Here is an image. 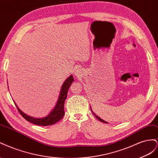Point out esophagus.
Listing matches in <instances>:
<instances>
[{
    "mask_svg": "<svg viewBox=\"0 0 158 158\" xmlns=\"http://www.w3.org/2000/svg\"><path fill=\"white\" fill-rule=\"evenodd\" d=\"M76 74H77V73H76Z\"/></svg>",
    "mask_w": 158,
    "mask_h": 158,
    "instance_id": "esophagus-1",
    "label": "esophagus"
}]
</instances>
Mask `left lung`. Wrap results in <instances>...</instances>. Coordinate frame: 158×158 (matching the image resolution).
<instances>
[{"label": "left lung", "instance_id": "left-lung-1", "mask_svg": "<svg viewBox=\"0 0 158 158\" xmlns=\"http://www.w3.org/2000/svg\"><path fill=\"white\" fill-rule=\"evenodd\" d=\"M91 112H92V113L93 114V115H94V116H95V117H96V118H97V119H98V120H100L101 122H102V123H107V122H106V121H105V120H102V119H101V118H100V117H98V116H97V114H96L95 113H94V112H93V111L92 110V109H91Z\"/></svg>", "mask_w": 158, "mask_h": 158}]
</instances>
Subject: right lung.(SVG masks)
<instances>
[{"instance_id": "add662e5", "label": "right lung", "mask_w": 158, "mask_h": 158, "mask_svg": "<svg viewBox=\"0 0 158 158\" xmlns=\"http://www.w3.org/2000/svg\"><path fill=\"white\" fill-rule=\"evenodd\" d=\"M73 81H74V79L72 75H70L69 77L65 81L61 87L60 94H59V97H58V99H57L56 106H54L53 109L51 110L50 112H49V114L46 116L44 117V118H34V117L27 115L24 113V112H22L19 107H18L15 102V104L16 106L17 109L19 110L20 114L23 116L26 120L30 122V123H33L36 125H39V126H42V127H46V126L54 124L56 123H57L58 121H60L65 114V112H64L65 101L67 98V91H68L71 85L73 82Z\"/></svg>"}]
</instances>
